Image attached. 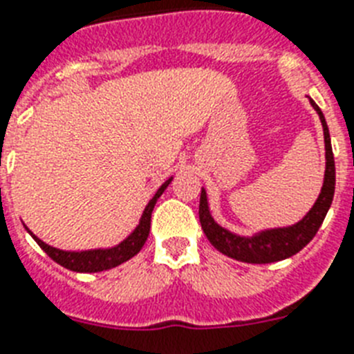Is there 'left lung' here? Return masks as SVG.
Here are the masks:
<instances>
[{"label":"left lung","instance_id":"left-lung-1","mask_svg":"<svg viewBox=\"0 0 354 354\" xmlns=\"http://www.w3.org/2000/svg\"><path fill=\"white\" fill-rule=\"evenodd\" d=\"M311 106L322 122L324 129V144H326V172H324V185L320 189V194L315 201V205L306 214L304 218L292 227L268 228L261 230L254 236H237L227 228L214 221L212 214L209 209V200H207V191L201 187L200 198V223L203 228L205 236L212 243L216 250L228 255L236 261L252 264H266L277 263V261L288 259L301 252L308 243L319 232L326 214H328L331 201L335 194V158L333 149H331V138H329V129L324 118V113L320 108L310 99Z\"/></svg>","mask_w":354,"mask_h":354}]
</instances>
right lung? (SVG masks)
<instances>
[{
	"label": "right lung",
	"mask_w": 354,
	"mask_h": 354,
	"mask_svg": "<svg viewBox=\"0 0 354 354\" xmlns=\"http://www.w3.org/2000/svg\"><path fill=\"white\" fill-rule=\"evenodd\" d=\"M172 182V176L169 180L160 185V189L156 191V194L153 196L149 200V203L145 205L144 214H142L140 223H138V227L133 230L129 236L124 239L118 245L111 246V248H93V250H61V248H53V246L46 245L44 241H41L39 237L34 236V234L26 228V232L30 234L34 237V241L43 248L46 254L52 257L53 261L64 268L71 270V272H79V273H95V272H104V270H111L118 264L126 263L131 257H135L138 252L142 250V246L144 243L147 241V236H149L151 230V214H153L154 205L158 201L160 196L163 194V191L167 189L169 183Z\"/></svg>",
	"instance_id": "obj_1"
}]
</instances>
